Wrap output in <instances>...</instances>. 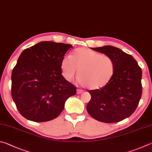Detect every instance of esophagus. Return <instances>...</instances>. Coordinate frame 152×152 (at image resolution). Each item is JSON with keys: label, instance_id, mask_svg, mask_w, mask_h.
Returning a JSON list of instances; mask_svg holds the SVG:
<instances>
[{"label": "esophagus", "instance_id": "1", "mask_svg": "<svg viewBox=\"0 0 152 152\" xmlns=\"http://www.w3.org/2000/svg\"><path fill=\"white\" fill-rule=\"evenodd\" d=\"M82 93H83V90L79 89L77 90V94H82Z\"/></svg>", "mask_w": 152, "mask_h": 152}]
</instances>
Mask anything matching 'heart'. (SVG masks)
Here are the masks:
<instances>
[{
    "instance_id": "1",
    "label": "heart",
    "mask_w": 152,
    "mask_h": 152,
    "mask_svg": "<svg viewBox=\"0 0 152 152\" xmlns=\"http://www.w3.org/2000/svg\"><path fill=\"white\" fill-rule=\"evenodd\" d=\"M64 77L71 81L79 70L77 78L82 86L89 89H99L112 77L115 64L110 56L88 48H78L71 56H65L61 63Z\"/></svg>"
}]
</instances>
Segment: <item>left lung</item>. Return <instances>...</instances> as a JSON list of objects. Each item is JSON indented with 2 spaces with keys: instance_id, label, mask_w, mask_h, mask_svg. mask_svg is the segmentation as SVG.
<instances>
[{
  "instance_id": "obj_1",
  "label": "left lung",
  "mask_w": 152,
  "mask_h": 152,
  "mask_svg": "<svg viewBox=\"0 0 152 152\" xmlns=\"http://www.w3.org/2000/svg\"><path fill=\"white\" fill-rule=\"evenodd\" d=\"M110 56L114 61L112 77L102 88L89 90L91 100L87 111L93 118L104 123H116L136 110L142 97V69L132 55L113 46L91 48Z\"/></svg>"
}]
</instances>
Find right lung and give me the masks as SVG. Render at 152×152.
I'll return each instance as SVG.
<instances>
[{
	"label": "right lung",
	"instance_id": "add662e5",
	"mask_svg": "<svg viewBox=\"0 0 152 152\" xmlns=\"http://www.w3.org/2000/svg\"><path fill=\"white\" fill-rule=\"evenodd\" d=\"M71 45L42 41L23 50L11 75V95L24 118L35 122L54 119L77 87L62 75L61 63Z\"/></svg>",
	"mask_w": 152,
	"mask_h": 152
}]
</instances>
